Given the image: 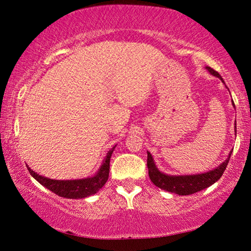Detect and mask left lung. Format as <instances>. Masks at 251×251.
I'll return each mask as SVG.
<instances>
[{"instance_id":"obj_1","label":"left lung","mask_w":251,"mask_h":251,"mask_svg":"<svg viewBox=\"0 0 251 251\" xmlns=\"http://www.w3.org/2000/svg\"><path fill=\"white\" fill-rule=\"evenodd\" d=\"M209 71V73L214 75L216 77H219L223 81L221 75L218 72L212 70L211 67H205ZM234 105V104H233ZM235 133H236V123H235ZM232 151L228 154V157L223 162L221 166H218L216 169L208 171L204 174L198 175H184V176H170L166 175L157 169L155 163H154L153 156L150 152H147V168H149V176L152 180V183L155 186L160 187L161 190H164L170 193H175L178 195H190L194 194L197 192H200L204 188L211 186L212 184L216 183L227 167V163L231 157Z\"/></svg>"}]
</instances>
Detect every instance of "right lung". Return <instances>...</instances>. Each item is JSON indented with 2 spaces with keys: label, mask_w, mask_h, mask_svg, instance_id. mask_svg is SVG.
I'll use <instances>...</instances> for the list:
<instances>
[{
  "label": "right lung",
  "mask_w": 251,
  "mask_h": 251,
  "mask_svg": "<svg viewBox=\"0 0 251 251\" xmlns=\"http://www.w3.org/2000/svg\"><path fill=\"white\" fill-rule=\"evenodd\" d=\"M116 146V145H115ZM115 146H113L111 151H108L107 155L102 161L100 168L94 177H88L84 179H74V180H56L50 178L40 176L35 171H33L28 166L29 174L39 181L41 185L47 187L48 190L53 192L54 194L66 199H83L90 195L97 193L100 188L106 184L109 175V160H111L112 153Z\"/></svg>",
  "instance_id": "right-lung-1"
}]
</instances>
